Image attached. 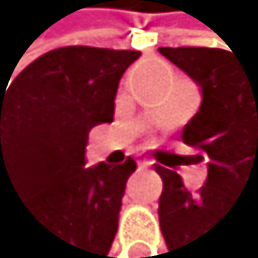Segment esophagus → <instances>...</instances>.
Listing matches in <instances>:
<instances>
[{"instance_id":"34e87169","label":"esophagus","mask_w":258,"mask_h":258,"mask_svg":"<svg viewBox=\"0 0 258 258\" xmlns=\"http://www.w3.org/2000/svg\"><path fill=\"white\" fill-rule=\"evenodd\" d=\"M136 161H138V168H146V166H151V164H153V161H151V159H146V157H138Z\"/></svg>"}]
</instances>
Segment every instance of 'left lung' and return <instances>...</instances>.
I'll return each mask as SVG.
<instances>
[{
    "instance_id": "left-lung-1",
    "label": "left lung",
    "mask_w": 258,
    "mask_h": 258,
    "mask_svg": "<svg viewBox=\"0 0 258 258\" xmlns=\"http://www.w3.org/2000/svg\"><path fill=\"white\" fill-rule=\"evenodd\" d=\"M174 66L201 86L203 101L183 129V142L201 149L207 183L189 194L174 170L157 166L164 181L159 226L168 256L196 258L209 248V235L239 198L258 201V62H241L224 49L161 47Z\"/></svg>"
}]
</instances>
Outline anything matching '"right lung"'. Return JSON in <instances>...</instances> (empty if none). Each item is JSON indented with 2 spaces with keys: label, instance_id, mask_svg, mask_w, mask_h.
<instances>
[{
  "label": "right lung",
  "instance_id": "right-lung-1",
  "mask_svg": "<svg viewBox=\"0 0 258 258\" xmlns=\"http://www.w3.org/2000/svg\"><path fill=\"white\" fill-rule=\"evenodd\" d=\"M140 51L62 47L0 88V187L17 189L57 258H105L136 161L86 168L92 127L114 120L122 73ZM10 82V79H8Z\"/></svg>",
  "mask_w": 258,
  "mask_h": 258
}]
</instances>
